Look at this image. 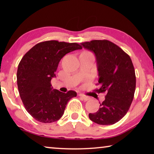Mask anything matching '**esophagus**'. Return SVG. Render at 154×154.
Masks as SVG:
<instances>
[{
    "instance_id": "obj_1",
    "label": "esophagus",
    "mask_w": 154,
    "mask_h": 154,
    "mask_svg": "<svg viewBox=\"0 0 154 154\" xmlns=\"http://www.w3.org/2000/svg\"><path fill=\"white\" fill-rule=\"evenodd\" d=\"M79 96H80V97H82L83 100H85V101H88V100H89L90 99V98L89 97V96H88L86 95L83 94H79Z\"/></svg>"
}]
</instances>
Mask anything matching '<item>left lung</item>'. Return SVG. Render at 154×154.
I'll list each match as a JSON object with an SVG mask.
<instances>
[{
	"instance_id": "1",
	"label": "left lung",
	"mask_w": 154,
	"mask_h": 154,
	"mask_svg": "<svg viewBox=\"0 0 154 154\" xmlns=\"http://www.w3.org/2000/svg\"><path fill=\"white\" fill-rule=\"evenodd\" d=\"M95 54L98 71V93H106L96 113H90L92 122L111 125L127 113L133 100L136 88L134 68L130 57L116 44L108 40H93L81 43Z\"/></svg>"
}]
</instances>
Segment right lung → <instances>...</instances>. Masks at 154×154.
<instances>
[{
	"mask_svg": "<svg viewBox=\"0 0 154 154\" xmlns=\"http://www.w3.org/2000/svg\"><path fill=\"white\" fill-rule=\"evenodd\" d=\"M82 49L77 43L47 41L36 44L21 60L17 71L20 98L26 110L42 123L58 121L70 99L77 92L52 90L51 80L60 60L69 52Z\"/></svg>",
	"mask_w": 154,
	"mask_h": 154,
	"instance_id": "1",
	"label": "right lung"
}]
</instances>
